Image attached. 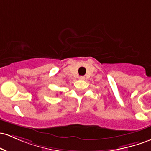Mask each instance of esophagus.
Listing matches in <instances>:
<instances>
[{"mask_svg":"<svg viewBox=\"0 0 151 151\" xmlns=\"http://www.w3.org/2000/svg\"><path fill=\"white\" fill-rule=\"evenodd\" d=\"M84 79H85V77H83V76H81V77H79V79H81V80H84Z\"/></svg>","mask_w":151,"mask_h":151,"instance_id":"1","label":"esophagus"}]
</instances>
